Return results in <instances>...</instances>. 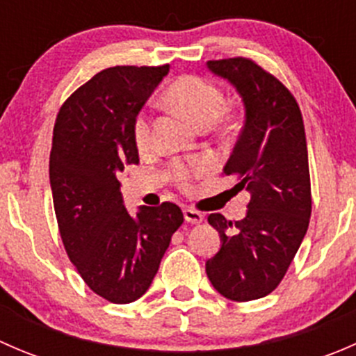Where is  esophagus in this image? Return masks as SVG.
I'll return each mask as SVG.
<instances>
[{"label": "esophagus", "mask_w": 356, "mask_h": 356, "mask_svg": "<svg viewBox=\"0 0 356 356\" xmlns=\"http://www.w3.org/2000/svg\"><path fill=\"white\" fill-rule=\"evenodd\" d=\"M184 218L189 224H201L203 222V213L196 211L195 208H184Z\"/></svg>", "instance_id": "1"}]
</instances>
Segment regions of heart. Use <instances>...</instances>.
Wrapping results in <instances>:
<instances>
[{
	"label": "heart",
	"mask_w": 356,
	"mask_h": 356,
	"mask_svg": "<svg viewBox=\"0 0 356 356\" xmlns=\"http://www.w3.org/2000/svg\"><path fill=\"white\" fill-rule=\"evenodd\" d=\"M167 102L184 113L189 120L195 122L200 127H208L218 118L222 111V92L213 82L198 75H182L177 77L165 92ZM134 139L136 145L141 149L148 148L152 143V122L148 115L143 111L136 117L134 122ZM207 170V165L188 168L182 163L174 165V177L179 182L186 184L193 174H201Z\"/></svg>",
	"instance_id": "1"
}]
</instances>
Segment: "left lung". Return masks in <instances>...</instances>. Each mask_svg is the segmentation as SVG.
Instances as JSON below:
<instances>
[{
	"label": "left lung",
	"instance_id": "left-lung-1",
	"mask_svg": "<svg viewBox=\"0 0 356 356\" xmlns=\"http://www.w3.org/2000/svg\"><path fill=\"white\" fill-rule=\"evenodd\" d=\"M245 110L241 134L224 174L251 193L245 218L211 213L220 248L207 260L211 286L232 301L267 296L279 286L307 234L312 213L307 138L300 106L268 72L246 58L207 62Z\"/></svg>",
	"mask_w": 356,
	"mask_h": 356
}]
</instances>
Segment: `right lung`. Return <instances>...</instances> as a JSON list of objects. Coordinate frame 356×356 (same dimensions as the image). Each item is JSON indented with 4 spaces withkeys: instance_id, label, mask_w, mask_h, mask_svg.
I'll use <instances>...</instances> for the list:
<instances>
[{
    "instance_id": "obj_1",
    "label": "right lung",
    "mask_w": 356,
    "mask_h": 356,
    "mask_svg": "<svg viewBox=\"0 0 356 356\" xmlns=\"http://www.w3.org/2000/svg\"><path fill=\"white\" fill-rule=\"evenodd\" d=\"M168 65L111 67L63 103L53 131L49 184L68 258L96 294L132 303L152 286L184 217L177 204H124L118 175L139 163L134 122Z\"/></svg>"
}]
</instances>
